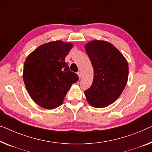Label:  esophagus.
Listing matches in <instances>:
<instances>
[{"label": "esophagus", "mask_w": 152, "mask_h": 152, "mask_svg": "<svg viewBox=\"0 0 152 152\" xmlns=\"http://www.w3.org/2000/svg\"><path fill=\"white\" fill-rule=\"evenodd\" d=\"M77 74H78L79 78H80L81 76H82V75H81V72H77Z\"/></svg>", "instance_id": "esophagus-1"}]
</instances>
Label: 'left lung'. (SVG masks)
Instances as JSON below:
<instances>
[{"instance_id": "1", "label": "left lung", "mask_w": 152, "mask_h": 152, "mask_svg": "<svg viewBox=\"0 0 152 152\" xmlns=\"http://www.w3.org/2000/svg\"><path fill=\"white\" fill-rule=\"evenodd\" d=\"M94 67L92 85L85 91L88 102L103 108L119 98L128 78V62L114 46L105 41L94 40L85 46Z\"/></svg>"}]
</instances>
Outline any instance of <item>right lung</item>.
I'll list each match as a JSON object with an SVG mask.
<instances>
[{
	"label": "right lung",
	"mask_w": 152,
	"mask_h": 152,
	"mask_svg": "<svg viewBox=\"0 0 152 152\" xmlns=\"http://www.w3.org/2000/svg\"><path fill=\"white\" fill-rule=\"evenodd\" d=\"M73 45L55 41L38 47L24 65L23 80L31 98L46 109L62 104L73 83L78 80L65 59Z\"/></svg>",
	"instance_id": "add662e5"
}]
</instances>
